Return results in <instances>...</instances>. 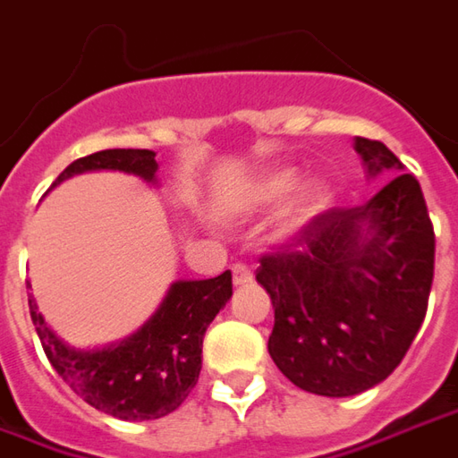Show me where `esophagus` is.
I'll return each instance as SVG.
<instances>
[{
    "label": "esophagus",
    "mask_w": 458,
    "mask_h": 458,
    "mask_svg": "<svg viewBox=\"0 0 458 458\" xmlns=\"http://www.w3.org/2000/svg\"><path fill=\"white\" fill-rule=\"evenodd\" d=\"M232 274H234L236 286H247V284H251V279H254V274H251V269H249L247 264H234V267H232Z\"/></svg>",
    "instance_id": "esophagus-1"
}]
</instances>
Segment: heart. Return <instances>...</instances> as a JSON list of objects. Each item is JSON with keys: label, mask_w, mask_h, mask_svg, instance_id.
<instances>
[{"label": "heart", "mask_w": 458, "mask_h": 458, "mask_svg": "<svg viewBox=\"0 0 458 458\" xmlns=\"http://www.w3.org/2000/svg\"><path fill=\"white\" fill-rule=\"evenodd\" d=\"M299 182H301V174L296 172V169H276V172H271L261 179L257 189H254V199L264 204V207H274V204H282L284 199L289 197L296 187H299ZM329 204V191L327 187H311L301 199V204H299V211H296V216L299 219H309V216H314L317 211H321L324 207Z\"/></svg>", "instance_id": "b5f03b06"}]
</instances>
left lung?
Instances as JSON below:
<instances>
[{
  "mask_svg": "<svg viewBox=\"0 0 458 458\" xmlns=\"http://www.w3.org/2000/svg\"><path fill=\"white\" fill-rule=\"evenodd\" d=\"M371 176L403 164L356 137ZM434 224L414 174H396L361 207L311 216L261 254L257 282L274 304L269 354L286 379L319 396L377 386L414 342L434 282Z\"/></svg>",
  "mask_w": 458,
  "mask_h": 458,
  "instance_id": "1",
  "label": "left lung"
}]
</instances>
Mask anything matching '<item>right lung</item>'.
Returning <instances> with one entry per match:
<instances>
[{
    "mask_svg": "<svg viewBox=\"0 0 458 458\" xmlns=\"http://www.w3.org/2000/svg\"><path fill=\"white\" fill-rule=\"evenodd\" d=\"M154 157L149 149L97 151L69 164L55 184L91 169H119L151 182L157 172ZM229 296L232 271L201 282H176L144 329L102 352L69 349L44 324L34 299H30V314L44 354L72 392L104 414L149 421L176 411L197 386L204 334Z\"/></svg>",
    "mask_w": 458,
    "mask_h": 458,
    "instance_id": "right-lung-1",
    "label": "right lung"
}]
</instances>
